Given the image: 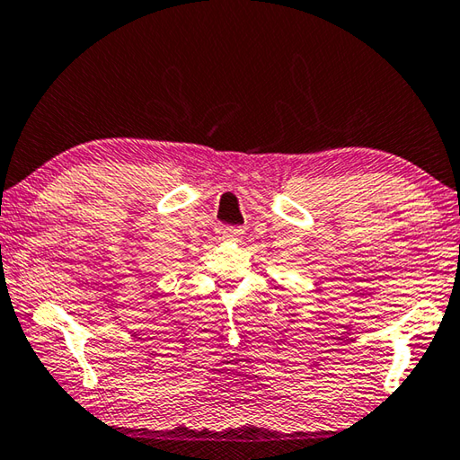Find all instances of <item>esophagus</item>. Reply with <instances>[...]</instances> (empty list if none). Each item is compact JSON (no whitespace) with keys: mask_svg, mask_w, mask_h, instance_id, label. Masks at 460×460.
I'll list each match as a JSON object with an SVG mask.
<instances>
[{"mask_svg":"<svg viewBox=\"0 0 460 460\" xmlns=\"http://www.w3.org/2000/svg\"><path fill=\"white\" fill-rule=\"evenodd\" d=\"M241 235H243V229H237V227H225L223 229L225 239H239Z\"/></svg>","mask_w":460,"mask_h":460,"instance_id":"esophagus-1","label":"esophagus"}]
</instances>
